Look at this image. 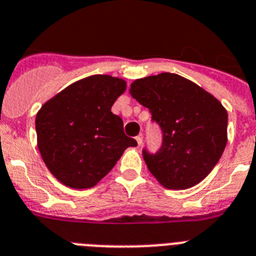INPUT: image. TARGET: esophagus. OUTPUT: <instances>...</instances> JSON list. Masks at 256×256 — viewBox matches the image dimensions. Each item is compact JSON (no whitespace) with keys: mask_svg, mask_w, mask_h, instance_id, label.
Instances as JSON below:
<instances>
[{"mask_svg":"<svg viewBox=\"0 0 256 256\" xmlns=\"http://www.w3.org/2000/svg\"><path fill=\"white\" fill-rule=\"evenodd\" d=\"M136 143H138V146H142V143H143V135L140 134V135H138V136H136Z\"/></svg>","mask_w":256,"mask_h":256,"instance_id":"esophagus-1","label":"esophagus"}]
</instances>
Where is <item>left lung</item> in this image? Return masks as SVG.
Returning a JSON list of instances; mask_svg holds the SVG:
<instances>
[{
  "label": "left lung",
  "instance_id": "obj_1",
  "mask_svg": "<svg viewBox=\"0 0 256 256\" xmlns=\"http://www.w3.org/2000/svg\"><path fill=\"white\" fill-rule=\"evenodd\" d=\"M130 94L148 108L163 132L156 154L143 150L148 171L168 189H186L206 178L228 143V112L214 96L176 74L138 78Z\"/></svg>",
  "mask_w": 256,
  "mask_h": 256
}]
</instances>
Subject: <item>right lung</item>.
I'll return each mask as SVG.
<instances>
[{
  "label": "right lung",
  "mask_w": 256,
  "mask_h": 256,
  "mask_svg": "<svg viewBox=\"0 0 256 256\" xmlns=\"http://www.w3.org/2000/svg\"><path fill=\"white\" fill-rule=\"evenodd\" d=\"M126 81L94 74L70 84L40 108L35 120L38 148L50 172L74 189L94 186L136 140L112 113Z\"/></svg>",
  "instance_id": "add662e5"
}]
</instances>
